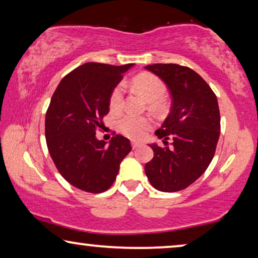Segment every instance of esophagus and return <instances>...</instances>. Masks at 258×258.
<instances>
[{"label":"esophagus","mask_w":258,"mask_h":258,"mask_svg":"<svg viewBox=\"0 0 258 258\" xmlns=\"http://www.w3.org/2000/svg\"><path fill=\"white\" fill-rule=\"evenodd\" d=\"M132 147H133V149H136V148L141 147V143H139V142H132Z\"/></svg>","instance_id":"1"}]
</instances>
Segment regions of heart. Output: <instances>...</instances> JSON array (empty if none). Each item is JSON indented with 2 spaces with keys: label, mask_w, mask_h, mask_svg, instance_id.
<instances>
[{
  "label": "heart",
  "mask_w": 258,
  "mask_h": 258,
  "mask_svg": "<svg viewBox=\"0 0 258 258\" xmlns=\"http://www.w3.org/2000/svg\"><path fill=\"white\" fill-rule=\"evenodd\" d=\"M133 87L150 103L161 101L167 93L165 84L153 74H142L135 77L133 80ZM123 96V87L118 84L112 89L109 98V108L112 114H117L122 110ZM117 125L123 135L133 140H140L151 128V121L144 117L124 116L119 119Z\"/></svg>",
  "instance_id": "1"
}]
</instances>
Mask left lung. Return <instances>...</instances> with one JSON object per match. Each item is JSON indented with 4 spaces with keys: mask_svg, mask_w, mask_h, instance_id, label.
I'll return each instance as SVG.
<instances>
[{
    "mask_svg": "<svg viewBox=\"0 0 258 258\" xmlns=\"http://www.w3.org/2000/svg\"><path fill=\"white\" fill-rule=\"evenodd\" d=\"M144 68L167 84L172 101L168 117L155 133L165 147L149 144L154 157L144 171L155 189L179 191L195 182L213 160L221 130L217 97L188 67L157 63ZM169 138L171 147H167Z\"/></svg>",
    "mask_w": 258,
    "mask_h": 258,
    "instance_id": "8db88e82",
    "label": "left lung"
}]
</instances>
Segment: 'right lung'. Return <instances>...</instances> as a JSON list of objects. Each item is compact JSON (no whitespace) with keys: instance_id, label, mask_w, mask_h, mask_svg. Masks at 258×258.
Instances as JSON below:
<instances>
[{"instance_id":"add662e5","label":"right lung","mask_w":258,"mask_h":258,"mask_svg":"<svg viewBox=\"0 0 258 258\" xmlns=\"http://www.w3.org/2000/svg\"><path fill=\"white\" fill-rule=\"evenodd\" d=\"M133 66L84 63L63 77L52 95L45 114L47 147L59 174L77 189L108 190L132 150L126 137L116 135L105 144L96 130L109 112L112 89Z\"/></svg>"}]
</instances>
